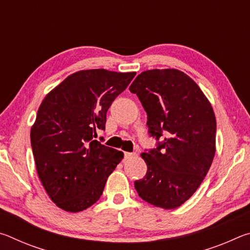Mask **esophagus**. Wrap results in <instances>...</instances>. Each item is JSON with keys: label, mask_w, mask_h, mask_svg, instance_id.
I'll list each match as a JSON object with an SVG mask.
<instances>
[{"label": "esophagus", "mask_w": 250, "mask_h": 250, "mask_svg": "<svg viewBox=\"0 0 250 250\" xmlns=\"http://www.w3.org/2000/svg\"><path fill=\"white\" fill-rule=\"evenodd\" d=\"M134 155H135V153H131V152H125V159H130Z\"/></svg>", "instance_id": "34e87169"}]
</instances>
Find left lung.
<instances>
[{"mask_svg": "<svg viewBox=\"0 0 250 250\" xmlns=\"http://www.w3.org/2000/svg\"><path fill=\"white\" fill-rule=\"evenodd\" d=\"M129 89L141 101L156 140V147L142 153L147 171L134 188L150 204L176 208L200 188L213 162V108L195 82L177 69L143 71Z\"/></svg>", "mask_w": 250, "mask_h": 250, "instance_id": "8db88e82", "label": "left lung"}]
</instances>
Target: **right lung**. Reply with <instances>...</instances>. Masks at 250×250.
<instances>
[{
  "mask_svg": "<svg viewBox=\"0 0 250 250\" xmlns=\"http://www.w3.org/2000/svg\"><path fill=\"white\" fill-rule=\"evenodd\" d=\"M135 73L105 69L70 75L45 97L31 130L36 170L59 208L77 213L103 195L105 182L124 153L95 140L104 130L112 101Z\"/></svg>",
  "mask_w": 250,
  "mask_h": 250,
  "instance_id": "obj_1",
  "label": "right lung"
}]
</instances>
